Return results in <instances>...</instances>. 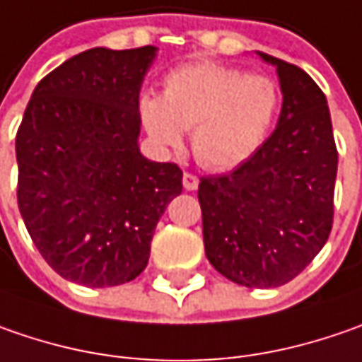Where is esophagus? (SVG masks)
Masks as SVG:
<instances>
[{
  "label": "esophagus",
  "instance_id": "34e87169",
  "mask_svg": "<svg viewBox=\"0 0 362 362\" xmlns=\"http://www.w3.org/2000/svg\"><path fill=\"white\" fill-rule=\"evenodd\" d=\"M182 184H184V188H186V190H197V188H198V178L194 176V174L186 172V174L182 176Z\"/></svg>",
  "mask_w": 362,
  "mask_h": 362
}]
</instances>
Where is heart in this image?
Returning <instances> with one entry per match:
<instances>
[{
    "mask_svg": "<svg viewBox=\"0 0 362 362\" xmlns=\"http://www.w3.org/2000/svg\"><path fill=\"white\" fill-rule=\"evenodd\" d=\"M279 88L267 74H245L221 62H190L168 72L162 97L137 101L141 125L156 148L180 150L190 132L198 164L233 170L253 158L279 113Z\"/></svg>",
    "mask_w": 362,
    "mask_h": 362,
    "instance_id": "b5f03b06",
    "label": "heart"
}]
</instances>
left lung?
<instances>
[{
	"label": "left lung",
	"instance_id": "obj_1",
	"mask_svg": "<svg viewBox=\"0 0 362 362\" xmlns=\"http://www.w3.org/2000/svg\"><path fill=\"white\" fill-rule=\"evenodd\" d=\"M257 54L279 78L277 127L245 164L200 178L198 200L212 267L245 288H277L328 241L338 153L320 87L290 62Z\"/></svg>",
	"mask_w": 362,
	"mask_h": 362
}]
</instances>
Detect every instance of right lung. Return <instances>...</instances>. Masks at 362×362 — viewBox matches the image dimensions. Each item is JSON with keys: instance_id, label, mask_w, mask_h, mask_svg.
Instances as JSON below:
<instances>
[{"instance_id": "add662e5", "label": "right lung", "mask_w": 362, "mask_h": 362, "mask_svg": "<svg viewBox=\"0 0 362 362\" xmlns=\"http://www.w3.org/2000/svg\"><path fill=\"white\" fill-rule=\"evenodd\" d=\"M156 46L90 48L46 74L16 135L18 206L40 255L87 288L135 279L182 192L176 164L139 151L137 113Z\"/></svg>"}]
</instances>
